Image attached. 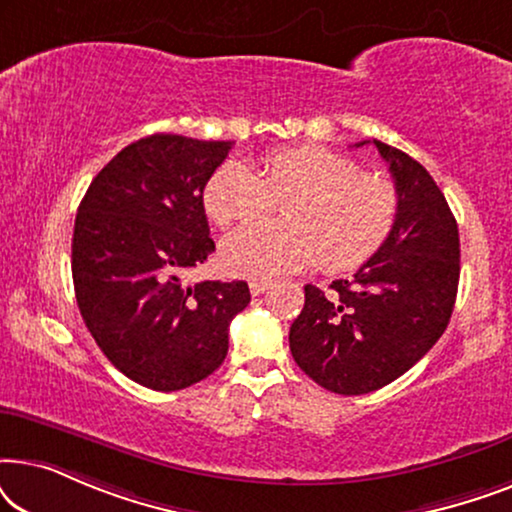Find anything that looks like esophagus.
I'll list each match as a JSON object with an SVG mask.
<instances>
[{
  "label": "esophagus",
  "instance_id": "esophagus-1",
  "mask_svg": "<svg viewBox=\"0 0 512 512\" xmlns=\"http://www.w3.org/2000/svg\"><path fill=\"white\" fill-rule=\"evenodd\" d=\"M272 286V282H268V279H251L249 282V291L251 296H261V293H265Z\"/></svg>",
  "mask_w": 512,
  "mask_h": 512
}]
</instances>
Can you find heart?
Masks as SVG:
<instances>
[{"label":"heart","instance_id":"1","mask_svg":"<svg viewBox=\"0 0 512 512\" xmlns=\"http://www.w3.org/2000/svg\"><path fill=\"white\" fill-rule=\"evenodd\" d=\"M282 223H261L228 235L221 263L235 275L272 277L303 270L319 254L321 268L354 270L394 233L401 193L380 174H363L352 158L326 146H284L261 167L228 160L209 177L202 205L221 228L249 223L282 202Z\"/></svg>","mask_w":512,"mask_h":512}]
</instances>
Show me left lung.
Listing matches in <instances>:
<instances>
[{
  "label": "left lung",
  "instance_id": "1",
  "mask_svg": "<svg viewBox=\"0 0 512 512\" xmlns=\"http://www.w3.org/2000/svg\"><path fill=\"white\" fill-rule=\"evenodd\" d=\"M373 144L401 193L394 233L331 293L307 284L289 331L300 370L342 396L370 394L415 366L450 324L459 286V228L443 191L408 153Z\"/></svg>",
  "mask_w": 512,
  "mask_h": 512
}]
</instances>
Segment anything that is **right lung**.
<instances>
[{
  "label": "right lung",
  "instance_id": "add662e5",
  "mask_svg": "<svg viewBox=\"0 0 512 512\" xmlns=\"http://www.w3.org/2000/svg\"><path fill=\"white\" fill-rule=\"evenodd\" d=\"M233 142L151 135L116 153L83 195L72 237L76 303L104 356L132 382L177 391L228 354L247 282H181L214 251L202 205Z\"/></svg>",
  "mask_w": 512,
  "mask_h": 512
}]
</instances>
